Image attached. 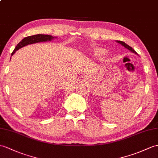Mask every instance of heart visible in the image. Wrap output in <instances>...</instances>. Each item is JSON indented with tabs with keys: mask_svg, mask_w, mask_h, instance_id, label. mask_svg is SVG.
<instances>
[{
	"mask_svg": "<svg viewBox=\"0 0 158 158\" xmlns=\"http://www.w3.org/2000/svg\"><path fill=\"white\" fill-rule=\"evenodd\" d=\"M107 53V51H106L104 48H97L94 50V54L97 56H104Z\"/></svg>",
	"mask_w": 158,
	"mask_h": 158,
	"instance_id": "1",
	"label": "heart"
}]
</instances>
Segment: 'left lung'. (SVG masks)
Instances as JSON below:
<instances>
[{"instance_id": "1", "label": "left lung", "mask_w": 158, "mask_h": 158, "mask_svg": "<svg viewBox=\"0 0 158 158\" xmlns=\"http://www.w3.org/2000/svg\"><path fill=\"white\" fill-rule=\"evenodd\" d=\"M117 43H118V44H121L123 46H124V48H126L127 49H128L129 50H130L131 52H133V53H135V54H137V55H138L137 54V53L135 52V50L134 49H133V48H131L130 46H129V45H127V44L125 43V42H122V41H118V40H117V41H116Z\"/></svg>"}]
</instances>
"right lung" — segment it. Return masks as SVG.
I'll list each match as a JSON object with an SVG mask.
<instances>
[{"instance_id": "1", "label": "right lung", "mask_w": 158, "mask_h": 158, "mask_svg": "<svg viewBox=\"0 0 158 158\" xmlns=\"http://www.w3.org/2000/svg\"><path fill=\"white\" fill-rule=\"evenodd\" d=\"M54 38H56V37H53L52 35H45V34H37L31 36H27V37L24 38L18 44L15 48L13 50V52L11 54V56L15 53L17 50L29 44H35L38 42H48L51 41V40H54ZM11 58V57H10Z\"/></svg>"}]
</instances>
